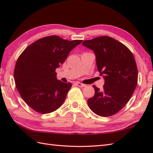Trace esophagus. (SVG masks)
<instances>
[{"instance_id": "1", "label": "esophagus", "mask_w": 153, "mask_h": 153, "mask_svg": "<svg viewBox=\"0 0 153 153\" xmlns=\"http://www.w3.org/2000/svg\"><path fill=\"white\" fill-rule=\"evenodd\" d=\"M76 85H77L78 87H86V85L83 84V83H79V82H76Z\"/></svg>"}]
</instances>
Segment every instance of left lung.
Segmentation results:
<instances>
[{
    "label": "left lung",
    "instance_id": "obj_1",
    "mask_svg": "<svg viewBox=\"0 0 153 153\" xmlns=\"http://www.w3.org/2000/svg\"><path fill=\"white\" fill-rule=\"evenodd\" d=\"M82 45L94 51L98 70L104 79L102 90L93 85L95 94L87 104L99 116L114 115L130 100L137 86L134 55L126 46L108 36L85 40Z\"/></svg>",
    "mask_w": 153,
    "mask_h": 153
}]
</instances>
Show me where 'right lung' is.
<instances>
[{
    "mask_svg": "<svg viewBox=\"0 0 153 153\" xmlns=\"http://www.w3.org/2000/svg\"><path fill=\"white\" fill-rule=\"evenodd\" d=\"M81 42L49 36L28 45L19 56L13 73L16 88L23 100L34 111L51 113L65 102L72 83L56 79L55 70Z\"/></svg>",
    "mask_w": 153,
    "mask_h": 153,
    "instance_id": "obj_1",
    "label": "right lung"
}]
</instances>
